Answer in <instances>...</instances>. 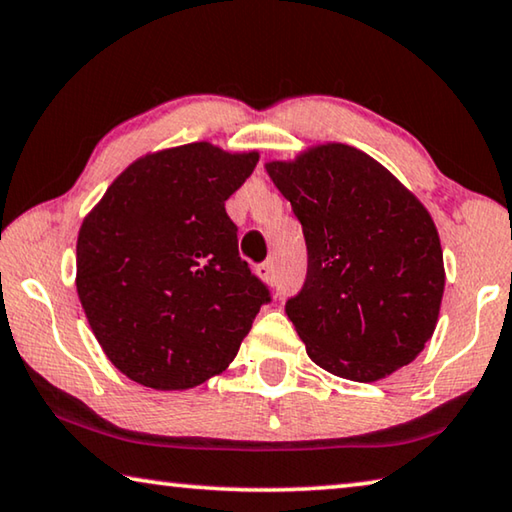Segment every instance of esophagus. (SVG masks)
Here are the masks:
<instances>
[{
	"instance_id": "esophagus-1",
	"label": "esophagus",
	"mask_w": 512,
	"mask_h": 512,
	"mask_svg": "<svg viewBox=\"0 0 512 512\" xmlns=\"http://www.w3.org/2000/svg\"><path fill=\"white\" fill-rule=\"evenodd\" d=\"M257 275L259 278H262L264 282H275V264H273V259H266V262H262L257 266Z\"/></svg>"
}]
</instances>
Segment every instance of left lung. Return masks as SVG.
<instances>
[{"instance_id": "1", "label": "left lung", "mask_w": 512, "mask_h": 512, "mask_svg": "<svg viewBox=\"0 0 512 512\" xmlns=\"http://www.w3.org/2000/svg\"><path fill=\"white\" fill-rule=\"evenodd\" d=\"M266 170L303 225L307 275L285 312L312 362L358 383L410 364L433 337L444 294L426 207L351 145H319Z\"/></svg>"}]
</instances>
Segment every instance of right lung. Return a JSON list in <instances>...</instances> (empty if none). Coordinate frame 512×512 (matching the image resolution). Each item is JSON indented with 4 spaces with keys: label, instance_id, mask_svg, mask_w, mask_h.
Returning <instances> with one entry per match:
<instances>
[{
    "label": "right lung",
    "instance_id": "add662e5",
    "mask_svg": "<svg viewBox=\"0 0 512 512\" xmlns=\"http://www.w3.org/2000/svg\"><path fill=\"white\" fill-rule=\"evenodd\" d=\"M212 143L145 154L84 218L77 294L113 367L152 389H189L239 353L271 291L239 257L225 212L257 164Z\"/></svg>",
    "mask_w": 512,
    "mask_h": 512
}]
</instances>
